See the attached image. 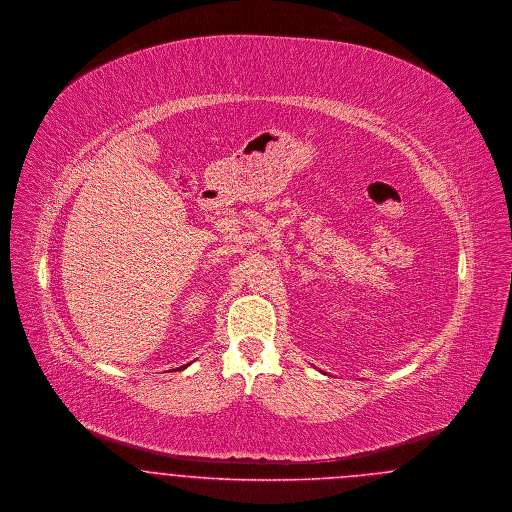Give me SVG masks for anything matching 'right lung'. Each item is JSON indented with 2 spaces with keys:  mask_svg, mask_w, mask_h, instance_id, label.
<instances>
[{
  "mask_svg": "<svg viewBox=\"0 0 512 512\" xmlns=\"http://www.w3.org/2000/svg\"><path fill=\"white\" fill-rule=\"evenodd\" d=\"M185 367H187V365H183V367H178V369H185Z\"/></svg>",
  "mask_w": 512,
  "mask_h": 512,
  "instance_id": "add662e5",
  "label": "right lung"
}]
</instances>
